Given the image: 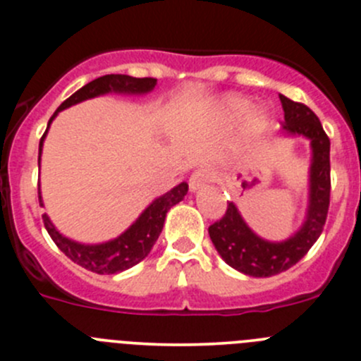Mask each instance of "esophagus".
Returning <instances> with one entry per match:
<instances>
[{
    "label": "esophagus",
    "mask_w": 361,
    "mask_h": 361,
    "mask_svg": "<svg viewBox=\"0 0 361 361\" xmlns=\"http://www.w3.org/2000/svg\"><path fill=\"white\" fill-rule=\"evenodd\" d=\"M209 181H211L209 173H207V171H204V169H197V171H194V173L190 174L188 185H190V190L195 192V190H199L201 187H204L206 183H209Z\"/></svg>",
    "instance_id": "1"
}]
</instances>
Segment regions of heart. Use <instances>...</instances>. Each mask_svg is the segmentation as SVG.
I'll return each instance as SVG.
<instances>
[{
	"label": "heart",
	"mask_w": 361,
	"mask_h": 361,
	"mask_svg": "<svg viewBox=\"0 0 361 361\" xmlns=\"http://www.w3.org/2000/svg\"><path fill=\"white\" fill-rule=\"evenodd\" d=\"M221 108H224V111L227 113L228 116H241L248 111L250 101L245 99V97L232 96V97H227V99L221 103ZM267 120H269L267 111H265L264 108H257V110H253L250 113L248 127L251 130H258V129H262V127H265Z\"/></svg>",
	"instance_id": "heart-1"
}]
</instances>
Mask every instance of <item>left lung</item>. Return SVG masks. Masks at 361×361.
Instances as JSON below:
<instances>
[{"label": "left lung", "instance_id": "left-lung-1", "mask_svg": "<svg viewBox=\"0 0 361 361\" xmlns=\"http://www.w3.org/2000/svg\"><path fill=\"white\" fill-rule=\"evenodd\" d=\"M285 110L283 130L311 140V195L307 220L283 243H269L250 231L238 207L228 202L220 220L209 225V238L231 267L253 278H271L293 267L314 245L325 227L330 206V140L311 108L279 96Z\"/></svg>", "mask_w": 361, "mask_h": 361}]
</instances>
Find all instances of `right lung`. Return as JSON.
<instances>
[{
	"label": "right lung",
	"instance_id": "right-lung-1",
	"mask_svg": "<svg viewBox=\"0 0 361 361\" xmlns=\"http://www.w3.org/2000/svg\"><path fill=\"white\" fill-rule=\"evenodd\" d=\"M157 85V78H134L129 75H104L99 78L92 80L87 85H83L82 89L76 90L73 96H69L57 111L50 116L49 126L56 115L59 111H63L64 108L71 106V104L80 103V101L90 99V97L101 96V94L106 92H129V94H145L150 92L154 87ZM49 130V127H47ZM45 130V134H47ZM45 134L39 140V152H38V166H39V155H42V147L43 140H45ZM188 185L180 183L178 187H174L173 190L164 194L162 197L155 199L147 209L141 213V216L123 232L122 235H118L113 241L103 243V245H80V243L71 241V239L64 238L59 232L56 231V227L52 225V221L49 220L47 214H43V225H45L47 232L52 238V241L56 243L57 248L63 251L68 258H71L75 264H78L80 267L87 269L90 272H96V274H116V272H122L126 269L133 267V265L140 264L148 253H150L152 246L155 245V241L159 239L160 232H162L164 220H166V213L181 201V199L187 195ZM38 201L39 206H43L42 195H39L38 188Z\"/></svg>",
	"mask_w": 361,
	"mask_h": 361
}]
</instances>
